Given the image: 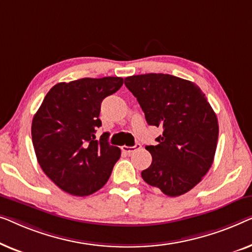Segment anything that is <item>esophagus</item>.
<instances>
[{
    "label": "esophagus",
    "instance_id": "esophagus-1",
    "mask_svg": "<svg viewBox=\"0 0 252 252\" xmlns=\"http://www.w3.org/2000/svg\"><path fill=\"white\" fill-rule=\"evenodd\" d=\"M140 147H141V145H140V144H136V145H134V146H131V147H129V146H122V147H121V150H122L123 153H126V154H131V153H132V152L137 151V150H139Z\"/></svg>",
    "mask_w": 252,
    "mask_h": 252
}]
</instances>
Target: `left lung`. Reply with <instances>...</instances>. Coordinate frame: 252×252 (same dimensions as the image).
<instances>
[{
	"mask_svg": "<svg viewBox=\"0 0 252 252\" xmlns=\"http://www.w3.org/2000/svg\"><path fill=\"white\" fill-rule=\"evenodd\" d=\"M150 126H162L158 145L146 146L152 164L141 177L165 195L179 196L201 182L211 168L218 141V120L195 83L169 74L125 79Z\"/></svg>",
	"mask_w": 252,
	"mask_h": 252,
	"instance_id": "obj_1",
	"label": "left lung"
}]
</instances>
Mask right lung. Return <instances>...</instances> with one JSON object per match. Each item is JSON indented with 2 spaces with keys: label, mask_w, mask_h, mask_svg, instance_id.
Returning a JSON list of instances; mask_svg holds the SVG:
<instances>
[{
  "label": "right lung",
  "mask_w": 252,
  "mask_h": 252,
  "mask_svg": "<svg viewBox=\"0 0 252 252\" xmlns=\"http://www.w3.org/2000/svg\"><path fill=\"white\" fill-rule=\"evenodd\" d=\"M122 77L75 80L52 87L34 115L32 140L45 175L63 192L87 196L107 183L121 150L108 132L95 139L104 98L118 91Z\"/></svg>",
  "instance_id": "add662e5"
}]
</instances>
